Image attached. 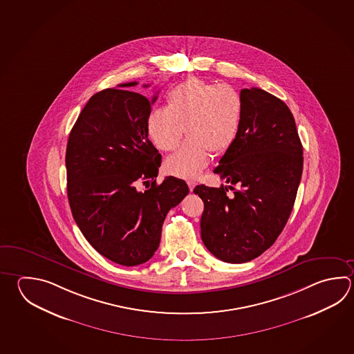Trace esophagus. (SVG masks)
I'll return each instance as SVG.
<instances>
[{"mask_svg":"<svg viewBox=\"0 0 354 354\" xmlns=\"http://www.w3.org/2000/svg\"><path fill=\"white\" fill-rule=\"evenodd\" d=\"M187 187L190 189V192H193L194 187H196V183L194 180H187Z\"/></svg>","mask_w":354,"mask_h":354,"instance_id":"obj_1","label":"esophagus"}]
</instances>
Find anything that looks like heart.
<instances>
[{
  "mask_svg": "<svg viewBox=\"0 0 354 354\" xmlns=\"http://www.w3.org/2000/svg\"><path fill=\"white\" fill-rule=\"evenodd\" d=\"M167 102V107L149 115V138L158 149L173 151L185 131L187 140L167 158L165 170L178 178L193 179L207 167L210 151L224 153L233 145L243 119L241 93L227 84L215 85L192 77L171 88Z\"/></svg>",
  "mask_w": 354,
  "mask_h": 354,
  "instance_id": "b5f03b06",
  "label": "heart"
}]
</instances>
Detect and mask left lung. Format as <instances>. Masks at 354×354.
I'll return each instance as SVG.
<instances>
[{
  "instance_id": "1",
  "label": "left lung",
  "mask_w": 354,
  "mask_h": 354,
  "mask_svg": "<svg viewBox=\"0 0 354 354\" xmlns=\"http://www.w3.org/2000/svg\"><path fill=\"white\" fill-rule=\"evenodd\" d=\"M241 96V130L214 170L230 185L194 189L204 201V245L234 264L273 245L292 213L303 171V147L289 107L258 87L243 88Z\"/></svg>"
}]
</instances>
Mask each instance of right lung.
<instances>
[{"mask_svg": "<svg viewBox=\"0 0 354 354\" xmlns=\"http://www.w3.org/2000/svg\"><path fill=\"white\" fill-rule=\"evenodd\" d=\"M136 84L91 96L70 133L65 159L67 198L81 233L125 267L153 257L167 214L189 193L187 183L174 176L156 184L161 155L147 129L156 95L149 100L127 90ZM140 182L145 191L137 187Z\"/></svg>", "mask_w": 354, "mask_h": 354, "instance_id": "right-lung-1", "label": "right lung"}]
</instances>
